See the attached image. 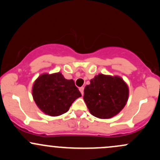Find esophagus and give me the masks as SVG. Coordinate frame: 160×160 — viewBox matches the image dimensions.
Returning a JSON list of instances; mask_svg holds the SVG:
<instances>
[{
    "instance_id": "esophagus-1",
    "label": "esophagus",
    "mask_w": 160,
    "mask_h": 160,
    "mask_svg": "<svg viewBox=\"0 0 160 160\" xmlns=\"http://www.w3.org/2000/svg\"><path fill=\"white\" fill-rule=\"evenodd\" d=\"M80 92H81V94L82 95H83V90H84V87H80Z\"/></svg>"
}]
</instances>
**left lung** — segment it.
<instances>
[{"label":"left lung","instance_id":"1","mask_svg":"<svg viewBox=\"0 0 160 160\" xmlns=\"http://www.w3.org/2000/svg\"><path fill=\"white\" fill-rule=\"evenodd\" d=\"M128 98V87L121 77L99 74L84 89L83 99L89 112L99 118L119 113Z\"/></svg>","mask_w":160,"mask_h":160}]
</instances>
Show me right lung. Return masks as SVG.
<instances>
[{
	"instance_id": "1",
	"label": "right lung",
	"mask_w": 160,
	"mask_h": 160,
	"mask_svg": "<svg viewBox=\"0 0 160 160\" xmlns=\"http://www.w3.org/2000/svg\"><path fill=\"white\" fill-rule=\"evenodd\" d=\"M32 96L38 108L46 115L58 116L69 110L81 93L73 80H66L61 73L41 75L35 81Z\"/></svg>"
}]
</instances>
